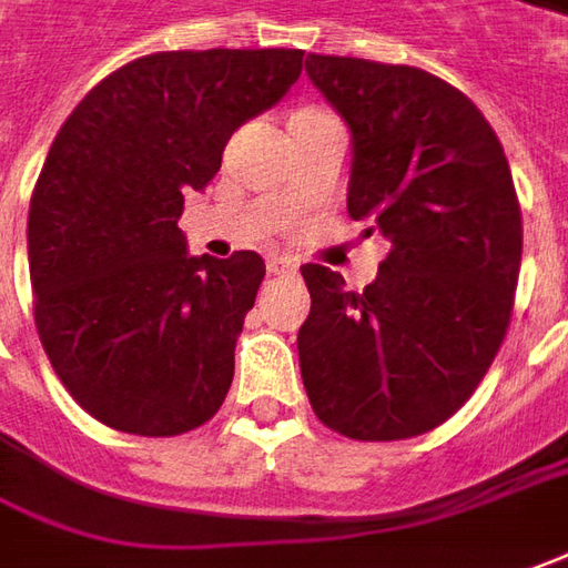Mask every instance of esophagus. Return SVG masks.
Listing matches in <instances>:
<instances>
[{
  "instance_id": "1",
  "label": "esophagus",
  "mask_w": 568,
  "mask_h": 568,
  "mask_svg": "<svg viewBox=\"0 0 568 568\" xmlns=\"http://www.w3.org/2000/svg\"><path fill=\"white\" fill-rule=\"evenodd\" d=\"M267 270L273 273V276H295L298 264H295L292 257H285V254H270Z\"/></svg>"
}]
</instances>
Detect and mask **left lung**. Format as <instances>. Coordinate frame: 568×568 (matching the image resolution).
I'll return each instance as SVG.
<instances>
[{
	"mask_svg": "<svg viewBox=\"0 0 568 568\" xmlns=\"http://www.w3.org/2000/svg\"><path fill=\"white\" fill-rule=\"evenodd\" d=\"M351 130L348 214L392 248L376 283L304 264L301 379L323 426L400 442L442 426L507 335L523 214L500 139L460 90L407 64L307 55Z\"/></svg>",
	"mask_w": 568,
	"mask_h": 568,
	"instance_id": "left-lung-1",
	"label": "left lung"
}]
</instances>
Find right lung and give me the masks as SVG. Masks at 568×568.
I'll use <instances>...</instances> for the list:
<instances>
[{
    "mask_svg": "<svg viewBox=\"0 0 568 568\" xmlns=\"http://www.w3.org/2000/svg\"><path fill=\"white\" fill-rule=\"evenodd\" d=\"M301 49L154 52L108 73L58 130L27 217L33 320L71 397L111 429H199L230 392L257 252L189 257L183 195L301 77Z\"/></svg>",
    "mask_w": 568,
    "mask_h": 568,
    "instance_id": "add662e5",
    "label": "right lung"
}]
</instances>
